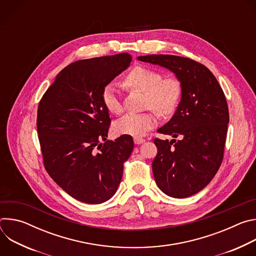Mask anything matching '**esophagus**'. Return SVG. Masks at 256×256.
I'll return each instance as SVG.
<instances>
[{
  "label": "esophagus",
  "instance_id": "1",
  "mask_svg": "<svg viewBox=\"0 0 256 256\" xmlns=\"http://www.w3.org/2000/svg\"><path fill=\"white\" fill-rule=\"evenodd\" d=\"M134 142L136 144H142L144 142V138H134Z\"/></svg>",
  "mask_w": 256,
  "mask_h": 256
}]
</instances>
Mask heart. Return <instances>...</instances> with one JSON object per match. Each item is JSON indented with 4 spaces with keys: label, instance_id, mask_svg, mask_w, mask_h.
Masks as SVG:
<instances>
[{
    "label": "heart",
    "instance_id": "heart-1",
    "mask_svg": "<svg viewBox=\"0 0 256 256\" xmlns=\"http://www.w3.org/2000/svg\"><path fill=\"white\" fill-rule=\"evenodd\" d=\"M124 85L128 90L144 92L146 108H154L164 116L174 114L182 94V86L177 78H163L160 70L142 64H136L126 72ZM101 101L109 112L116 114L122 112V103L116 85L108 84L103 88ZM157 124L158 116L152 110L144 114H126L114 122V130L120 136L140 138Z\"/></svg>",
    "mask_w": 256,
    "mask_h": 256
}]
</instances>
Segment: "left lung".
<instances>
[{
  "mask_svg": "<svg viewBox=\"0 0 256 256\" xmlns=\"http://www.w3.org/2000/svg\"><path fill=\"white\" fill-rule=\"evenodd\" d=\"M138 60L168 68L181 83L176 112L158 130L178 140H154L158 153L152 169L165 194L188 198L204 190L222 164L229 124L225 94L212 72L192 58L150 54Z\"/></svg>",
  "mask_w": 256,
  "mask_h": 256,
  "instance_id": "8db88e82",
  "label": "left lung"
}]
</instances>
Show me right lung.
Masks as SVG:
<instances>
[{
	"label": "right lung",
	"mask_w": 256,
	"mask_h": 256,
	"mask_svg": "<svg viewBox=\"0 0 256 256\" xmlns=\"http://www.w3.org/2000/svg\"><path fill=\"white\" fill-rule=\"evenodd\" d=\"M130 62L124 52L72 62L38 104L36 126L44 167L58 186L85 204L114 196L134 149L130 136L106 140L112 120L101 101L103 88Z\"/></svg>",
	"instance_id": "1"
}]
</instances>
